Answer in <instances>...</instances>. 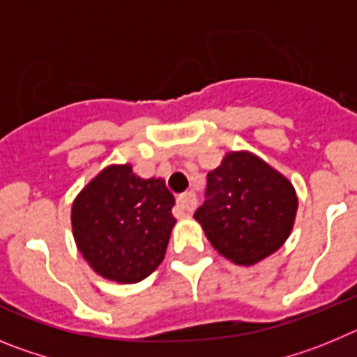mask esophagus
Returning a JSON list of instances; mask_svg holds the SVG:
<instances>
[{"instance_id":"obj_1","label":"esophagus","mask_w":357,"mask_h":357,"mask_svg":"<svg viewBox=\"0 0 357 357\" xmlns=\"http://www.w3.org/2000/svg\"><path fill=\"white\" fill-rule=\"evenodd\" d=\"M195 207H197V197H195V193H191V191L176 198V209L181 211L184 216H189V214L193 213Z\"/></svg>"}]
</instances>
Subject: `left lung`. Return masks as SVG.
I'll return each mask as SVG.
<instances>
[{"label": "left lung", "instance_id": "left-lung-1", "mask_svg": "<svg viewBox=\"0 0 357 357\" xmlns=\"http://www.w3.org/2000/svg\"><path fill=\"white\" fill-rule=\"evenodd\" d=\"M206 198L195 220L218 254L239 266L279 250L298 207L291 182L250 151H230L207 173Z\"/></svg>", "mask_w": 357, "mask_h": 357}]
</instances>
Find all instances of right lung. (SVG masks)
Segmentation results:
<instances>
[{"mask_svg":"<svg viewBox=\"0 0 357 357\" xmlns=\"http://www.w3.org/2000/svg\"><path fill=\"white\" fill-rule=\"evenodd\" d=\"M173 206L162 178H141L130 164L107 166L73 202L78 250L103 279L139 282L162 263L176 223Z\"/></svg>","mask_w":357,"mask_h":357,"instance_id":"right-lung-1","label":"right lung"}]
</instances>
